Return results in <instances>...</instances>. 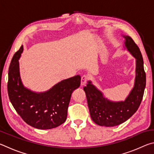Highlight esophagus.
Wrapping results in <instances>:
<instances>
[{
  "instance_id": "esophagus-1",
  "label": "esophagus",
  "mask_w": 154,
  "mask_h": 154,
  "mask_svg": "<svg viewBox=\"0 0 154 154\" xmlns=\"http://www.w3.org/2000/svg\"><path fill=\"white\" fill-rule=\"evenodd\" d=\"M88 80V76H87V75H83L82 77V79H81V85H82V86H84L85 83H87Z\"/></svg>"
}]
</instances>
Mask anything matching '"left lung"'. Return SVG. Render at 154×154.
I'll return each mask as SVG.
<instances>
[{"label": "left lung", "instance_id": "1", "mask_svg": "<svg viewBox=\"0 0 154 154\" xmlns=\"http://www.w3.org/2000/svg\"><path fill=\"white\" fill-rule=\"evenodd\" d=\"M125 38V46L136 59V77L134 88L124 101L113 102L104 96L89 81L83 88L86 94L91 118L101 126L112 127L121 124L132 116L141 103L146 85V75L140 51L129 36Z\"/></svg>", "mask_w": 154, "mask_h": 154}]
</instances>
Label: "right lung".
<instances>
[{"mask_svg":"<svg viewBox=\"0 0 154 154\" xmlns=\"http://www.w3.org/2000/svg\"><path fill=\"white\" fill-rule=\"evenodd\" d=\"M23 45L14 54L9 69L7 90L9 100L26 123L45 130L59 126L66 121L71 94L80 86L81 77L76 75L61 81L44 92L36 93L22 84L19 58Z\"/></svg>","mask_w":154,"mask_h":154,"instance_id":"right-lung-1","label":"right lung"}]
</instances>
